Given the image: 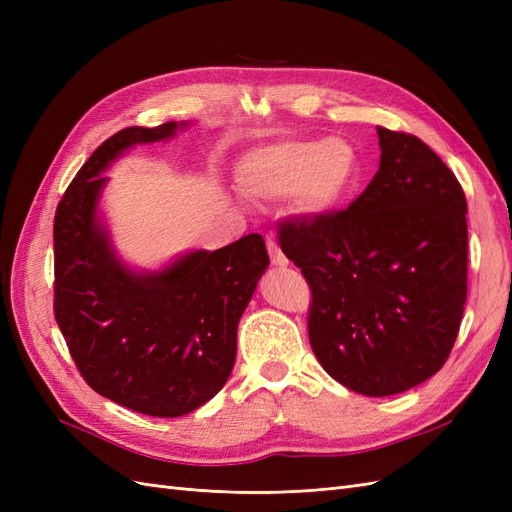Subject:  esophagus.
<instances>
[{
  "instance_id": "34e87169",
  "label": "esophagus",
  "mask_w": 512,
  "mask_h": 512,
  "mask_svg": "<svg viewBox=\"0 0 512 512\" xmlns=\"http://www.w3.org/2000/svg\"><path fill=\"white\" fill-rule=\"evenodd\" d=\"M267 250H269L271 262H273L275 267H288V258H286V254L280 250V245H277V241L269 239V241H267Z\"/></svg>"
}]
</instances>
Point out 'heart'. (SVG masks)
<instances>
[{
	"mask_svg": "<svg viewBox=\"0 0 512 512\" xmlns=\"http://www.w3.org/2000/svg\"><path fill=\"white\" fill-rule=\"evenodd\" d=\"M361 181V158L342 136L286 138L247 153L239 185L254 200H280L309 218H327L342 209Z\"/></svg>",
	"mask_w": 512,
	"mask_h": 512,
	"instance_id": "heart-1",
	"label": "heart"
}]
</instances>
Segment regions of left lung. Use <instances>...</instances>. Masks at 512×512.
<instances>
[{"label":"left lung","instance_id":"8db88e82","mask_svg":"<svg viewBox=\"0 0 512 512\" xmlns=\"http://www.w3.org/2000/svg\"><path fill=\"white\" fill-rule=\"evenodd\" d=\"M380 168L348 209L284 222L282 252L312 288L309 344L367 397L442 369L468 294L466 194L421 138L378 128Z\"/></svg>","mask_w":512,"mask_h":512}]
</instances>
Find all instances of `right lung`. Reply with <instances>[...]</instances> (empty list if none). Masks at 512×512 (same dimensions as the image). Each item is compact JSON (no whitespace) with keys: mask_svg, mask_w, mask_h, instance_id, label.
<instances>
[{"mask_svg":"<svg viewBox=\"0 0 512 512\" xmlns=\"http://www.w3.org/2000/svg\"><path fill=\"white\" fill-rule=\"evenodd\" d=\"M188 123L126 128L91 153L59 200L55 318L85 382L149 416H183L218 393L237 356V327L269 267L256 232L196 250L162 271H132L98 218L104 170L123 151L175 136Z\"/></svg>","mask_w":512,"mask_h":512,"instance_id":"obj_1","label":"right lung"}]
</instances>
